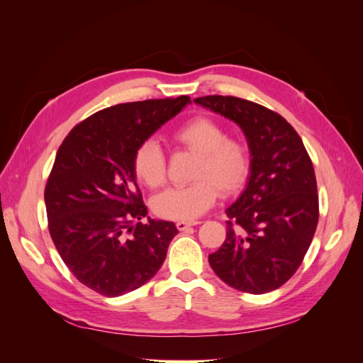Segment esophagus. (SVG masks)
I'll return each instance as SVG.
<instances>
[{
  "label": "esophagus",
  "instance_id": "1",
  "mask_svg": "<svg viewBox=\"0 0 363 363\" xmlns=\"http://www.w3.org/2000/svg\"><path fill=\"white\" fill-rule=\"evenodd\" d=\"M196 224H200L199 221H179L177 224V228L180 230V232H184V230H188L189 227H192V225H196Z\"/></svg>",
  "mask_w": 363,
  "mask_h": 363
}]
</instances>
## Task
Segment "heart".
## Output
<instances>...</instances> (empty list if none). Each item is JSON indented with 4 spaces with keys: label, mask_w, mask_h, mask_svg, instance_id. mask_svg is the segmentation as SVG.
Masks as SVG:
<instances>
[{
    "label": "heart",
    "mask_w": 363,
    "mask_h": 363,
    "mask_svg": "<svg viewBox=\"0 0 363 363\" xmlns=\"http://www.w3.org/2000/svg\"><path fill=\"white\" fill-rule=\"evenodd\" d=\"M179 145L196 152L191 174L192 183L175 186L152 200V211L160 218L192 221L211 208L218 189L232 194L244 184L250 171V151L240 139L227 138L225 128L208 116L186 121L172 133ZM136 179L151 189L167 182V160L156 139H145L133 157Z\"/></svg>",
    "instance_id": "1"
}]
</instances>
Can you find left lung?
<instances>
[{
	"mask_svg": "<svg viewBox=\"0 0 363 363\" xmlns=\"http://www.w3.org/2000/svg\"><path fill=\"white\" fill-rule=\"evenodd\" d=\"M195 104L233 121L250 150L244 192L225 208L227 236L208 256L216 276L248 294H267L298 269L318 224L312 160L286 119L236 96L207 95Z\"/></svg>",
	"mask_w": 363,
	"mask_h": 363,
	"instance_id": "obj_1",
	"label": "left lung"
}]
</instances>
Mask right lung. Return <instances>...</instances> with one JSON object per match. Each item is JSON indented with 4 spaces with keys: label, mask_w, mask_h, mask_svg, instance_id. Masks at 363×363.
Instances as JSON below:
<instances>
[{
    "label": "right lung",
    "mask_w": 363,
    "mask_h": 363,
    "mask_svg": "<svg viewBox=\"0 0 363 363\" xmlns=\"http://www.w3.org/2000/svg\"><path fill=\"white\" fill-rule=\"evenodd\" d=\"M189 103L182 95L107 107L75 125L59 147L45 186L48 228L65 265L89 289L124 295L155 277L164 262L179 230L162 219L139 223L148 211L133 157Z\"/></svg>",
    "instance_id": "obj_1"
}]
</instances>
